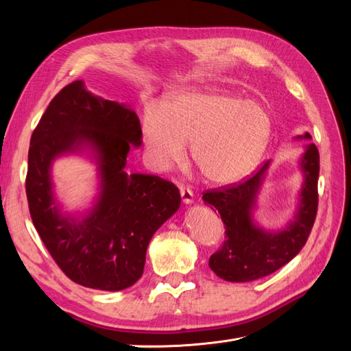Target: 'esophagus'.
<instances>
[{
	"label": "esophagus",
	"instance_id": "34e87169",
	"mask_svg": "<svg viewBox=\"0 0 351 351\" xmlns=\"http://www.w3.org/2000/svg\"><path fill=\"white\" fill-rule=\"evenodd\" d=\"M180 195H182L183 204H186V205L193 204V192L189 187H183V186L180 187Z\"/></svg>",
	"mask_w": 351,
	"mask_h": 351
}]
</instances>
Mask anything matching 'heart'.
Wrapping results in <instances>:
<instances>
[{"instance_id": "b5f03b06", "label": "heart", "mask_w": 351, "mask_h": 351, "mask_svg": "<svg viewBox=\"0 0 351 351\" xmlns=\"http://www.w3.org/2000/svg\"><path fill=\"white\" fill-rule=\"evenodd\" d=\"M146 161L168 171L182 161L186 142L206 182L234 183L256 167L271 141L272 117L259 102L224 90L186 92L147 107L142 115Z\"/></svg>"}]
</instances>
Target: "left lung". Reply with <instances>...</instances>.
I'll list each match as a JSON object with an SVG mask.
<instances>
[{
    "instance_id": "obj_1",
    "label": "left lung",
    "mask_w": 351,
    "mask_h": 351,
    "mask_svg": "<svg viewBox=\"0 0 351 351\" xmlns=\"http://www.w3.org/2000/svg\"><path fill=\"white\" fill-rule=\"evenodd\" d=\"M304 139H312L306 133ZM269 162L239 183L204 192L205 204L214 206L226 227V240L209 258V268L230 282H247L267 277L289 263L306 244L317 212L319 151L311 143L302 159L304 184L295 219L280 232H265L254 227L250 210Z\"/></svg>"
}]
</instances>
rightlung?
I'll return each mask as SVG.
<instances>
[{
    "label": "right lung",
    "mask_w": 351,
    "mask_h": 351,
    "mask_svg": "<svg viewBox=\"0 0 351 351\" xmlns=\"http://www.w3.org/2000/svg\"><path fill=\"white\" fill-rule=\"evenodd\" d=\"M134 111L93 97L80 80L62 88L30 137L26 195L32 222L67 277L95 290L119 291L142 277L155 231L180 206L168 180L124 171L130 145L142 143ZM86 143L99 152L103 192L80 223L61 217L50 190L51 159Z\"/></svg>",
    "instance_id": "1"
}]
</instances>
